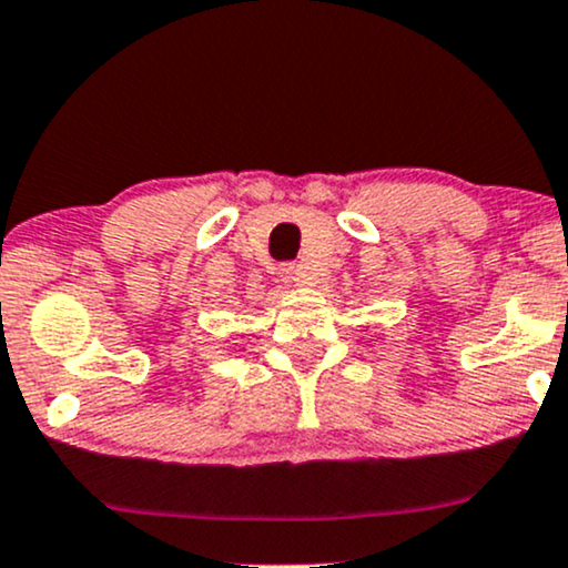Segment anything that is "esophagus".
I'll return each mask as SVG.
<instances>
[{
  "label": "esophagus",
  "instance_id": "34e87169",
  "mask_svg": "<svg viewBox=\"0 0 568 568\" xmlns=\"http://www.w3.org/2000/svg\"><path fill=\"white\" fill-rule=\"evenodd\" d=\"M280 277H283L285 283L306 285V277H304L302 266H296V264H283V266H280Z\"/></svg>",
  "mask_w": 568,
  "mask_h": 568
}]
</instances>
